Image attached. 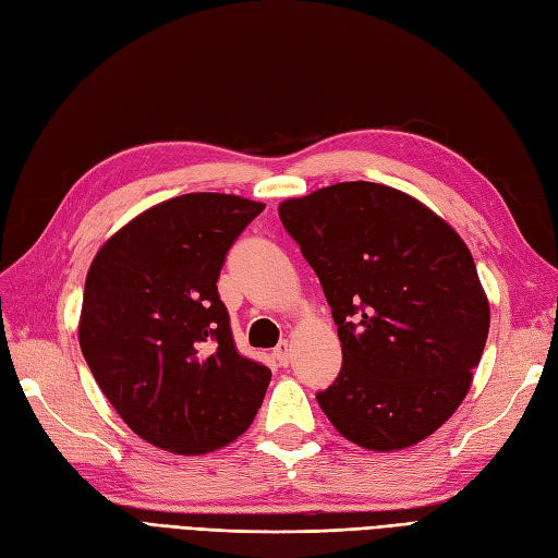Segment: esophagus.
I'll return each instance as SVG.
<instances>
[{
  "instance_id": "obj_1",
  "label": "esophagus",
  "mask_w": 558,
  "mask_h": 558,
  "mask_svg": "<svg viewBox=\"0 0 558 558\" xmlns=\"http://www.w3.org/2000/svg\"><path fill=\"white\" fill-rule=\"evenodd\" d=\"M274 359L278 361V365H290L292 363V351L288 341H280V344L274 349Z\"/></svg>"
}]
</instances>
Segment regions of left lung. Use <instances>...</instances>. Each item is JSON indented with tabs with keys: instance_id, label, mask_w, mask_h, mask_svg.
<instances>
[{
	"instance_id": "8db88e82",
	"label": "left lung",
	"mask_w": 558,
	"mask_h": 558,
	"mask_svg": "<svg viewBox=\"0 0 558 558\" xmlns=\"http://www.w3.org/2000/svg\"><path fill=\"white\" fill-rule=\"evenodd\" d=\"M280 221L316 270L341 341L318 405L367 450H403L460 408L490 327L464 240L420 199L344 181L284 199Z\"/></svg>"
}]
</instances>
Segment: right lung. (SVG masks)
I'll use <instances>...</instances> for the list:
<instances>
[{"mask_svg": "<svg viewBox=\"0 0 558 558\" xmlns=\"http://www.w3.org/2000/svg\"><path fill=\"white\" fill-rule=\"evenodd\" d=\"M262 209L238 195H179L94 256L80 349L124 424L157 448H223L262 408L270 369L238 353L217 290L228 250Z\"/></svg>", "mask_w": 558, "mask_h": 558, "instance_id": "1", "label": "right lung"}]
</instances>
